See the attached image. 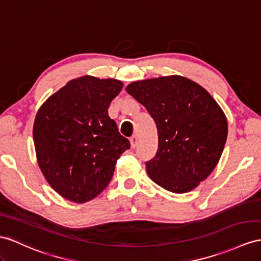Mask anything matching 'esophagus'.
<instances>
[{
	"label": "esophagus",
	"instance_id": "obj_1",
	"mask_svg": "<svg viewBox=\"0 0 261 261\" xmlns=\"http://www.w3.org/2000/svg\"><path fill=\"white\" fill-rule=\"evenodd\" d=\"M129 142H130L132 148H135L136 146H137V144H138V139H137V137L134 135V136H132V137L129 138Z\"/></svg>",
	"mask_w": 261,
	"mask_h": 261
}]
</instances>
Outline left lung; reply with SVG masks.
<instances>
[{
    "label": "left lung",
    "mask_w": 261,
    "mask_h": 261,
    "mask_svg": "<svg viewBox=\"0 0 261 261\" xmlns=\"http://www.w3.org/2000/svg\"><path fill=\"white\" fill-rule=\"evenodd\" d=\"M130 94L155 120L158 149L146 162L152 181L171 193H188L217 166L228 124L224 112L204 87L179 75L137 81Z\"/></svg>",
    "instance_id": "left-lung-1"
}]
</instances>
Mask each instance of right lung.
I'll return each mask as SVG.
<instances>
[{
	"label": "right lung",
	"instance_id": "add662e5",
	"mask_svg": "<svg viewBox=\"0 0 261 261\" xmlns=\"http://www.w3.org/2000/svg\"><path fill=\"white\" fill-rule=\"evenodd\" d=\"M122 88L117 80L83 76L69 81L37 112V163L64 198L79 204L95 198L110 184L119 156L130 147L107 112Z\"/></svg>",
	"mask_w": 261,
	"mask_h": 261
}]
</instances>
